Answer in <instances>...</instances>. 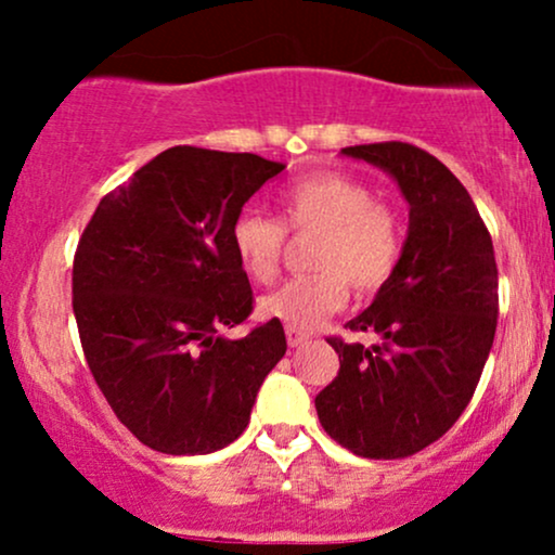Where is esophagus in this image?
I'll return each mask as SVG.
<instances>
[{
	"mask_svg": "<svg viewBox=\"0 0 555 555\" xmlns=\"http://www.w3.org/2000/svg\"><path fill=\"white\" fill-rule=\"evenodd\" d=\"M308 339H310L308 331L295 328V326H286V341H289V347H299V344H305Z\"/></svg>",
	"mask_w": 555,
	"mask_h": 555,
	"instance_id": "34e87169",
	"label": "esophagus"
}]
</instances>
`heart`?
I'll list each match as a JSON object with an SVG mask.
<instances>
[{
  "label": "heart",
  "mask_w": 555,
  "mask_h": 555,
  "mask_svg": "<svg viewBox=\"0 0 555 555\" xmlns=\"http://www.w3.org/2000/svg\"><path fill=\"white\" fill-rule=\"evenodd\" d=\"M282 221L242 211L232 221V250L242 271L269 284L282 269L286 232L318 234L310 247L313 273L295 276L260 299V313L295 328H313L347 302L349 286L371 297L391 282L404 256V221L371 184L339 171H315L279 195Z\"/></svg>",
  "instance_id": "1"
}]
</instances>
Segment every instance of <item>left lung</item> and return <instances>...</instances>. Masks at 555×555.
Instances as JSON below:
<instances>
[{
    "label": "left lung",
    "instance_id": "left-lung-1",
    "mask_svg": "<svg viewBox=\"0 0 555 555\" xmlns=\"http://www.w3.org/2000/svg\"><path fill=\"white\" fill-rule=\"evenodd\" d=\"M384 167L410 203L404 256L365 313L347 323L373 347L328 336L339 373L315 397L336 443L365 460H404L460 420L499 323V266L486 221L449 169L401 140L349 145Z\"/></svg>",
    "mask_w": 555,
    "mask_h": 555
}]
</instances>
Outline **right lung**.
Masks as SVG:
<instances>
[{
  "label": "right lung",
  "mask_w": 555,
  "mask_h": 555,
  "mask_svg": "<svg viewBox=\"0 0 555 555\" xmlns=\"http://www.w3.org/2000/svg\"><path fill=\"white\" fill-rule=\"evenodd\" d=\"M284 164L175 145L101 197L73 260V313L88 367L140 443L193 456L250 423L284 358L282 321L224 339L253 313L232 221Z\"/></svg>",
  "instance_id": "obj_1"
}]
</instances>
